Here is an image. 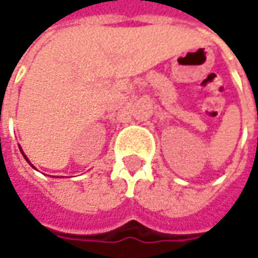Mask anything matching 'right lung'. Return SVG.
<instances>
[{
    "label": "right lung",
    "mask_w": 258,
    "mask_h": 258,
    "mask_svg": "<svg viewBox=\"0 0 258 258\" xmlns=\"http://www.w3.org/2000/svg\"><path fill=\"white\" fill-rule=\"evenodd\" d=\"M23 156H24L25 159H27V156H25V155H24V154H23ZM27 161H28V159H27ZM28 162H30V161H28Z\"/></svg>",
    "instance_id": "1"
}]
</instances>
